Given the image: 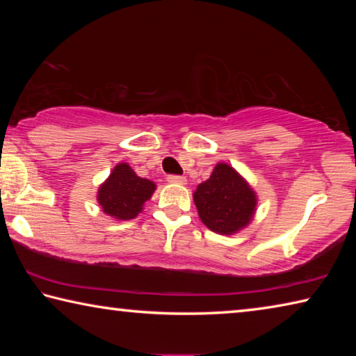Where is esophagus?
<instances>
[{
    "instance_id": "esophagus-1",
    "label": "esophagus",
    "mask_w": 356,
    "mask_h": 356,
    "mask_svg": "<svg viewBox=\"0 0 356 356\" xmlns=\"http://www.w3.org/2000/svg\"><path fill=\"white\" fill-rule=\"evenodd\" d=\"M168 182L177 184V185H185L186 179L184 176H168Z\"/></svg>"
}]
</instances>
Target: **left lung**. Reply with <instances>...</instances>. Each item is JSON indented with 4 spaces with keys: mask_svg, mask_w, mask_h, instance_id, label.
<instances>
[{
    "mask_svg": "<svg viewBox=\"0 0 356 356\" xmlns=\"http://www.w3.org/2000/svg\"><path fill=\"white\" fill-rule=\"evenodd\" d=\"M193 201L210 231L234 236L256 215L257 195L242 174L227 163H216L210 177L196 186Z\"/></svg>",
    "mask_w": 356,
    "mask_h": 356,
    "instance_id": "1",
    "label": "left lung"
}]
</instances>
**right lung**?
Returning <instances> with one entry per match:
<instances>
[{"instance_id": "obj_1", "label": "right lung", "mask_w": 356, "mask_h": 356, "mask_svg": "<svg viewBox=\"0 0 356 356\" xmlns=\"http://www.w3.org/2000/svg\"><path fill=\"white\" fill-rule=\"evenodd\" d=\"M155 188V182L140 177L129 163L122 161L100 184L97 202L102 212L116 221L134 220L143 212L144 204L152 197Z\"/></svg>"}]
</instances>
